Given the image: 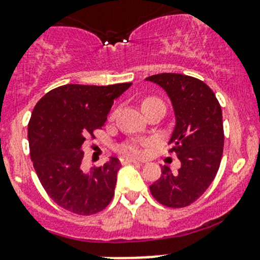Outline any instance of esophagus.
I'll list each match as a JSON object with an SVG mask.
<instances>
[{"mask_svg":"<svg viewBox=\"0 0 260 260\" xmlns=\"http://www.w3.org/2000/svg\"><path fill=\"white\" fill-rule=\"evenodd\" d=\"M120 162H122V165H125V164H140L137 160L131 157H122L120 158Z\"/></svg>","mask_w":260,"mask_h":260,"instance_id":"obj_1","label":"esophagus"}]
</instances>
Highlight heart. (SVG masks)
I'll return each instance as SVG.
<instances>
[{
	"label": "heart",
	"mask_w": 260,
	"mask_h": 260,
	"mask_svg": "<svg viewBox=\"0 0 260 260\" xmlns=\"http://www.w3.org/2000/svg\"><path fill=\"white\" fill-rule=\"evenodd\" d=\"M151 100H155V99L148 98V99H146L145 102H143V104H145V103L151 102ZM122 151L125 153V155H129V156H140L141 153H142V150H141L140 146H138L137 143H132V142L125 143V145L122 147Z\"/></svg>",
	"instance_id": "obj_1"
}]
</instances>
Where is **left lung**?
I'll return each mask as SVG.
<instances>
[{"label":"left lung","instance_id":"left-lung-1","mask_svg":"<svg viewBox=\"0 0 260 260\" xmlns=\"http://www.w3.org/2000/svg\"><path fill=\"white\" fill-rule=\"evenodd\" d=\"M168 94L175 115L169 145L181 165L178 173L164 165L151 194L166 207L191 205L211 185L223 151L222 110L203 81L180 74H158L146 79Z\"/></svg>","mask_w":260,"mask_h":260}]
</instances>
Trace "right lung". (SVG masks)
<instances>
[{
    "instance_id": "add662e5",
    "label": "right lung",
    "mask_w": 260,
    "mask_h": 260,
    "mask_svg": "<svg viewBox=\"0 0 260 260\" xmlns=\"http://www.w3.org/2000/svg\"><path fill=\"white\" fill-rule=\"evenodd\" d=\"M131 85H63L35 105L27 125L30 157L43 188L64 210L89 216L112 201L122 165L110 157L85 173L84 142L104 125L114 100Z\"/></svg>"
}]
</instances>
